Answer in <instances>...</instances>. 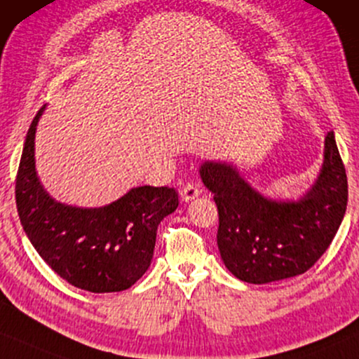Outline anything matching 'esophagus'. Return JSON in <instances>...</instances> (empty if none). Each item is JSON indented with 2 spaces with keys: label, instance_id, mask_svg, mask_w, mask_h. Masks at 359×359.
I'll return each mask as SVG.
<instances>
[{
  "label": "esophagus",
  "instance_id": "34e87169",
  "mask_svg": "<svg viewBox=\"0 0 359 359\" xmlns=\"http://www.w3.org/2000/svg\"><path fill=\"white\" fill-rule=\"evenodd\" d=\"M179 194L182 201H190L200 195V189L194 184V182H187V184L180 189Z\"/></svg>",
  "mask_w": 359,
  "mask_h": 359
}]
</instances>
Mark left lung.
<instances>
[{
	"label": "left lung",
	"mask_w": 359,
	"mask_h": 359,
	"mask_svg": "<svg viewBox=\"0 0 359 359\" xmlns=\"http://www.w3.org/2000/svg\"><path fill=\"white\" fill-rule=\"evenodd\" d=\"M201 180L218 206V249L236 278L254 285L304 273L324 255L340 228L348 180L335 136H325L324 164L297 201L262 196L229 164L206 161Z\"/></svg>",
	"instance_id": "8db88e82"
}]
</instances>
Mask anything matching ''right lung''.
Returning <instances> with one entry per match:
<instances>
[{
  "mask_svg": "<svg viewBox=\"0 0 359 359\" xmlns=\"http://www.w3.org/2000/svg\"><path fill=\"white\" fill-rule=\"evenodd\" d=\"M42 107L30 123L16 177L19 219L55 273L90 292L133 286L153 259L156 231L179 206L169 187H136L114 203L78 208L53 200L35 172L34 141Z\"/></svg>",
  "mask_w": 359,
  "mask_h": 359,
  "instance_id": "obj_1",
  "label": "right lung"
}]
</instances>
